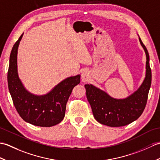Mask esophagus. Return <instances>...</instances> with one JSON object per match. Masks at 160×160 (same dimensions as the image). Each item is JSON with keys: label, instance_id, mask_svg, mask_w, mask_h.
I'll return each instance as SVG.
<instances>
[{"label": "esophagus", "instance_id": "esophagus-1", "mask_svg": "<svg viewBox=\"0 0 160 160\" xmlns=\"http://www.w3.org/2000/svg\"><path fill=\"white\" fill-rule=\"evenodd\" d=\"M90 78H91L90 73L87 71H84V72L82 73V75H81V80H82L83 82H88V81L90 80Z\"/></svg>", "mask_w": 160, "mask_h": 160}]
</instances>
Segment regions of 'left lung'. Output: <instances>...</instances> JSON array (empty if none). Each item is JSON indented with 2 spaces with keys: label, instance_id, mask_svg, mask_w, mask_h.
<instances>
[{
  "label": "left lung",
  "instance_id": "8db88e82",
  "mask_svg": "<svg viewBox=\"0 0 160 160\" xmlns=\"http://www.w3.org/2000/svg\"><path fill=\"white\" fill-rule=\"evenodd\" d=\"M139 39L147 56V73L137 91L126 99L116 100L91 84L84 85L93 116L100 124L111 127H123L136 120L143 113L151 84V69L147 47Z\"/></svg>",
  "mask_w": 160,
  "mask_h": 160
}]
</instances>
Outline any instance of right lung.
Returning <instances> with one entry per match:
<instances>
[{
	"instance_id": "right-lung-1",
	"label": "right lung",
	"mask_w": 160,
	"mask_h": 160,
	"mask_svg": "<svg viewBox=\"0 0 160 160\" xmlns=\"http://www.w3.org/2000/svg\"><path fill=\"white\" fill-rule=\"evenodd\" d=\"M22 36L23 33L14 44L9 58L8 81L13 103L23 120L38 127H52L63 120L68 99L74 87L80 83V76L67 78L45 96L29 93L17 73V52Z\"/></svg>"
}]
</instances>
